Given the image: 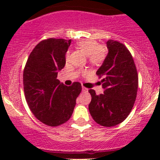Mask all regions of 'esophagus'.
<instances>
[{"label":"esophagus","mask_w":160,"mask_h":160,"mask_svg":"<svg viewBox=\"0 0 160 160\" xmlns=\"http://www.w3.org/2000/svg\"><path fill=\"white\" fill-rule=\"evenodd\" d=\"M82 91H83V92H88V88H84V87H82Z\"/></svg>","instance_id":"obj_1"}]
</instances>
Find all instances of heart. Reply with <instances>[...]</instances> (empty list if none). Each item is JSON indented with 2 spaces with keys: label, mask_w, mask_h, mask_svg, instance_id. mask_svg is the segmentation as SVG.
<instances>
[{
  "label": "heart",
  "mask_w": 160,
  "mask_h": 160,
  "mask_svg": "<svg viewBox=\"0 0 160 160\" xmlns=\"http://www.w3.org/2000/svg\"><path fill=\"white\" fill-rule=\"evenodd\" d=\"M77 46L88 55L90 62L93 65H100L104 62L107 56V49L104 46L98 44L94 39H84L77 42ZM69 52L66 55L68 59Z\"/></svg>",
  "instance_id": "obj_1"
}]
</instances>
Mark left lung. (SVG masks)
Instances as JSON below:
<instances>
[{
	"label": "left lung",
	"instance_id": "8db88e82",
	"mask_svg": "<svg viewBox=\"0 0 160 160\" xmlns=\"http://www.w3.org/2000/svg\"><path fill=\"white\" fill-rule=\"evenodd\" d=\"M108 53L97 75L102 77L104 93L90 89L89 111L93 120L104 127L122 123L130 114L137 95L138 78L134 59L122 43L107 42Z\"/></svg>",
	"mask_w": 160,
	"mask_h": 160
}]
</instances>
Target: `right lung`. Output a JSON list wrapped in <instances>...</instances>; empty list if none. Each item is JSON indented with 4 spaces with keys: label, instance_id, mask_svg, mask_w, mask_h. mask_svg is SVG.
<instances>
[{
    "label": "right lung",
    "instance_id": "obj_1",
    "mask_svg": "<svg viewBox=\"0 0 160 160\" xmlns=\"http://www.w3.org/2000/svg\"><path fill=\"white\" fill-rule=\"evenodd\" d=\"M71 39L48 38L32 50L23 72L25 99L38 120L49 126H59L70 118L76 99L82 90L79 82L65 86L56 79L66 64Z\"/></svg>",
    "mask_w": 160,
    "mask_h": 160
}]
</instances>
